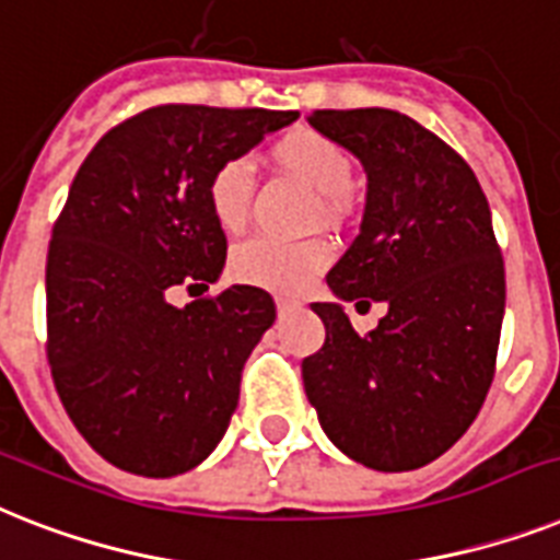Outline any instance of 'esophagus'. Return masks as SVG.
<instances>
[{"mask_svg": "<svg viewBox=\"0 0 560 560\" xmlns=\"http://www.w3.org/2000/svg\"><path fill=\"white\" fill-rule=\"evenodd\" d=\"M276 307H279L281 313H288L295 311V307H302V302H299V299H290V295H276Z\"/></svg>", "mask_w": 560, "mask_h": 560, "instance_id": "1", "label": "esophagus"}]
</instances>
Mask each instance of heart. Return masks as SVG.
<instances>
[{
	"instance_id": "1",
	"label": "heart",
	"mask_w": 560,
	"mask_h": 560,
	"mask_svg": "<svg viewBox=\"0 0 560 560\" xmlns=\"http://www.w3.org/2000/svg\"><path fill=\"white\" fill-rule=\"evenodd\" d=\"M270 161L281 172L293 175L322 195V209L334 215L342 209V198L353 186V158L336 140L316 129H293L270 147ZM253 170L244 158L218 163L207 180V203L215 224L224 233H238L249 221L253 209ZM330 244L322 238L279 241L249 238L233 253V276L244 284H256L279 293H295L311 284L330 265Z\"/></svg>"
}]
</instances>
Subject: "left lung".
<instances>
[{
  "instance_id": "left-lung-1",
  "label": "left lung",
  "mask_w": 560,
  "mask_h": 560,
  "mask_svg": "<svg viewBox=\"0 0 560 560\" xmlns=\"http://www.w3.org/2000/svg\"><path fill=\"white\" fill-rule=\"evenodd\" d=\"M307 120L368 172L362 226L327 284L388 313L362 336L342 304H313L325 345L302 362L304 390L351 460L420 469L466 434L492 385L506 272L489 201L469 163L408 115L327 108Z\"/></svg>"
}]
</instances>
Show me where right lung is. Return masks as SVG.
Segmentation results:
<instances>
[{
    "mask_svg": "<svg viewBox=\"0 0 560 560\" xmlns=\"http://www.w3.org/2000/svg\"><path fill=\"white\" fill-rule=\"evenodd\" d=\"M295 117L154 106L108 129L77 172L48 244L45 348L68 417L117 469L184 475L224 438L276 304L249 284L186 307L170 293L209 288L224 270L212 170Z\"/></svg>",
    "mask_w": 560,
    "mask_h": 560,
    "instance_id": "1",
    "label": "right lung"
}]
</instances>
